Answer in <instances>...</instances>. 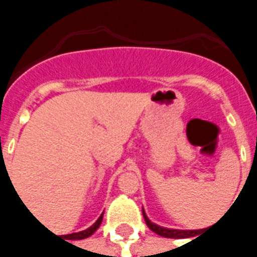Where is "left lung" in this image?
Here are the masks:
<instances>
[{
    "instance_id": "left-lung-1",
    "label": "left lung",
    "mask_w": 257,
    "mask_h": 257,
    "mask_svg": "<svg viewBox=\"0 0 257 257\" xmlns=\"http://www.w3.org/2000/svg\"><path fill=\"white\" fill-rule=\"evenodd\" d=\"M143 212V217H145L146 224L149 226L150 230H153L154 232H157L158 235H161V237L165 238H190L194 237V235H197V232H199L201 230H176V228H165V227H161L156 224V223H153L150 221V219L147 217L145 210H142Z\"/></svg>"
}]
</instances>
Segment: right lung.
Wrapping results in <instances>:
<instances>
[{"label": "right lung", "mask_w": 257, "mask_h": 257, "mask_svg": "<svg viewBox=\"0 0 257 257\" xmlns=\"http://www.w3.org/2000/svg\"><path fill=\"white\" fill-rule=\"evenodd\" d=\"M101 220H103V213L100 215V217L97 219V220L92 224V226L89 227V228H86V230H84V231H79V232H73V234H68V235H64V238L66 239H84V238H88L90 237L93 232L99 228V226L101 224Z\"/></svg>", "instance_id": "obj_1"}]
</instances>
